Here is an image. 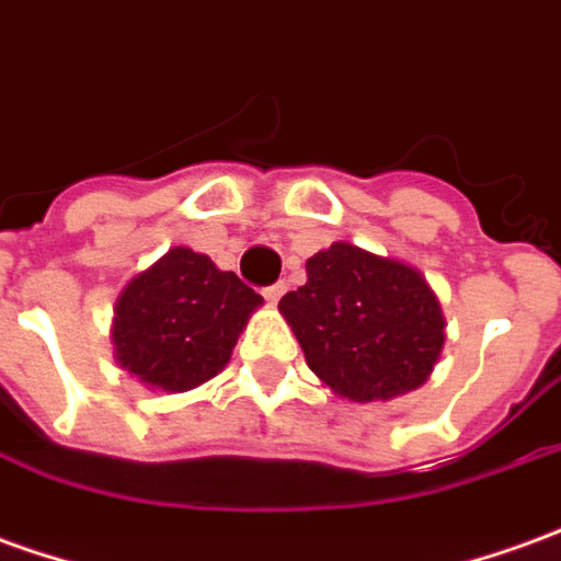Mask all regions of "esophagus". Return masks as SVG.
Segmentation results:
<instances>
[{
  "label": "esophagus",
  "mask_w": 561,
  "mask_h": 561,
  "mask_svg": "<svg viewBox=\"0 0 561 561\" xmlns=\"http://www.w3.org/2000/svg\"><path fill=\"white\" fill-rule=\"evenodd\" d=\"M282 294H285V282H279V285H270V288H264V300H267L270 307H276V304H279Z\"/></svg>",
  "instance_id": "34e87169"
}]
</instances>
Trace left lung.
I'll return each instance as SVG.
<instances>
[{"mask_svg":"<svg viewBox=\"0 0 561 561\" xmlns=\"http://www.w3.org/2000/svg\"><path fill=\"white\" fill-rule=\"evenodd\" d=\"M312 374L336 398L374 403L428 382L446 343L437 294L416 267L334 242L307 261V285L279 300Z\"/></svg>","mask_w":561,"mask_h":561,"instance_id":"left-lung-1","label":"left lung"}]
</instances>
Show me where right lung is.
Returning <instances> with one entry per match:
<instances>
[{"instance_id":"1","label":"right lung","mask_w":561,"mask_h":561,"mask_svg":"<svg viewBox=\"0 0 561 561\" xmlns=\"http://www.w3.org/2000/svg\"><path fill=\"white\" fill-rule=\"evenodd\" d=\"M261 294L209 254L175 245L136 273L115 304V362L145 389L191 391L221 374Z\"/></svg>"}]
</instances>
